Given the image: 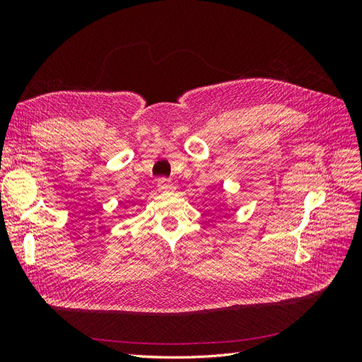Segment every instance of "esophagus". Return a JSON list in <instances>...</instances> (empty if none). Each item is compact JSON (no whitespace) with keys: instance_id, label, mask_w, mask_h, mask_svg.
I'll return each mask as SVG.
<instances>
[{"instance_id":"1","label":"esophagus","mask_w":362,"mask_h":362,"mask_svg":"<svg viewBox=\"0 0 362 362\" xmlns=\"http://www.w3.org/2000/svg\"><path fill=\"white\" fill-rule=\"evenodd\" d=\"M157 187H158V190H161V192H170V190L175 189V185H173L172 181H169V180H166V178H160V180L157 181Z\"/></svg>"}]
</instances>
